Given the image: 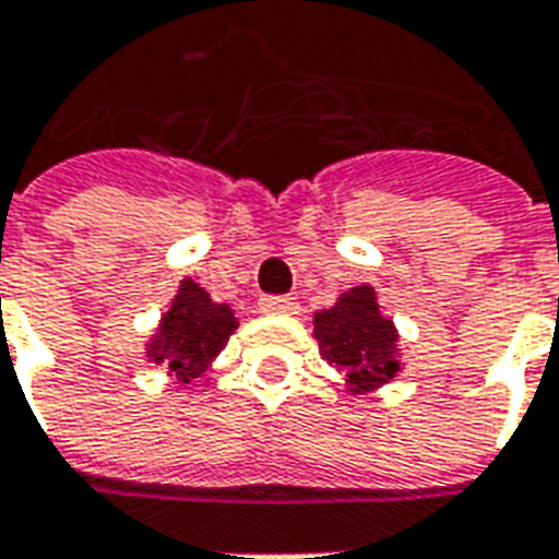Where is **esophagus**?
I'll use <instances>...</instances> for the list:
<instances>
[{
    "mask_svg": "<svg viewBox=\"0 0 559 559\" xmlns=\"http://www.w3.org/2000/svg\"><path fill=\"white\" fill-rule=\"evenodd\" d=\"M259 309L262 312H271V316H297V300L295 297H285V295H267L259 300Z\"/></svg>",
    "mask_w": 559,
    "mask_h": 559,
    "instance_id": "34e87169",
    "label": "esophagus"
}]
</instances>
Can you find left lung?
I'll list each match as a JSON object with an SVG mask.
<instances>
[{
	"label": "left lung",
	"mask_w": 559,
	"mask_h": 559,
	"mask_svg": "<svg viewBox=\"0 0 559 559\" xmlns=\"http://www.w3.org/2000/svg\"><path fill=\"white\" fill-rule=\"evenodd\" d=\"M321 357L345 374L352 393L390 384L399 364V330L378 307L372 285H354L330 309L312 316Z\"/></svg>",
	"instance_id": "8db88e82"
}]
</instances>
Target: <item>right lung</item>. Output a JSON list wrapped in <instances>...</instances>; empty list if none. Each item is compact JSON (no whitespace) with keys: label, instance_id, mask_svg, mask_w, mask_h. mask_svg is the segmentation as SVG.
Segmentation results:
<instances>
[{"label":"right lung","instance_id":"obj_1","mask_svg":"<svg viewBox=\"0 0 559 559\" xmlns=\"http://www.w3.org/2000/svg\"><path fill=\"white\" fill-rule=\"evenodd\" d=\"M235 330V309L211 300L205 288L187 276L178 285L173 307L163 312L160 324L145 342V357L148 364L163 366L178 384H190L211 369Z\"/></svg>","mask_w":559,"mask_h":559}]
</instances>
